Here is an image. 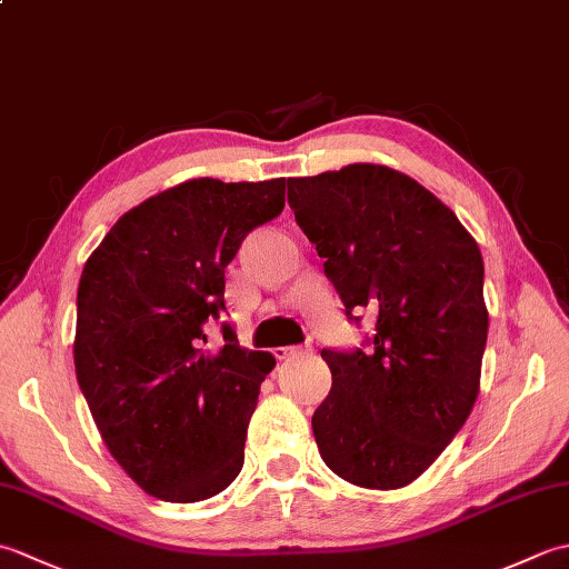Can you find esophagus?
<instances>
[{
  "mask_svg": "<svg viewBox=\"0 0 569 569\" xmlns=\"http://www.w3.org/2000/svg\"><path fill=\"white\" fill-rule=\"evenodd\" d=\"M303 352H310V347H298V345H293V347H276L273 349V357L276 359H291V357L303 355Z\"/></svg>",
  "mask_w": 569,
  "mask_h": 569,
  "instance_id": "34e87169",
  "label": "esophagus"
}]
</instances>
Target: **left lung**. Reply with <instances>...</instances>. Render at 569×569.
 <instances>
[{
  "instance_id": "obj_1",
  "label": "left lung",
  "mask_w": 569,
  "mask_h": 569,
  "mask_svg": "<svg viewBox=\"0 0 569 569\" xmlns=\"http://www.w3.org/2000/svg\"><path fill=\"white\" fill-rule=\"evenodd\" d=\"M288 202L347 316H377L367 352L322 349L332 389L312 416L320 455L357 487L401 489L442 455L479 396L481 251L442 200L389 166L288 178Z\"/></svg>"
}]
</instances>
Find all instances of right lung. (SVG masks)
<instances>
[{"mask_svg": "<svg viewBox=\"0 0 569 569\" xmlns=\"http://www.w3.org/2000/svg\"><path fill=\"white\" fill-rule=\"evenodd\" d=\"M286 178H192L119 217L84 261L72 355L107 450L151 497L204 501L244 465L259 386L276 367L222 328L224 269L253 227L281 214Z\"/></svg>", "mask_w": 569, "mask_h": 569, "instance_id": "right-lung-1", "label": "right lung"}]
</instances>
